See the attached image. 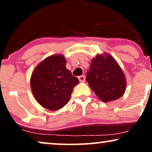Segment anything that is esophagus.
<instances>
[{"mask_svg":"<svg viewBox=\"0 0 152 152\" xmlns=\"http://www.w3.org/2000/svg\"><path fill=\"white\" fill-rule=\"evenodd\" d=\"M79 80H80V82H84L85 81V76L84 75H81L78 77Z\"/></svg>","mask_w":152,"mask_h":152,"instance_id":"esophagus-1","label":"esophagus"}]
</instances>
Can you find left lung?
Returning a JSON list of instances; mask_svg holds the SVG:
<instances>
[{"instance_id":"left-lung-1","label":"left lung","mask_w":152,"mask_h":152,"mask_svg":"<svg viewBox=\"0 0 152 152\" xmlns=\"http://www.w3.org/2000/svg\"><path fill=\"white\" fill-rule=\"evenodd\" d=\"M86 82L102 101L115 100L123 95L126 88L124 73L111 55H97L86 73Z\"/></svg>"}]
</instances>
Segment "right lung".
Listing matches in <instances>:
<instances>
[{
	"mask_svg": "<svg viewBox=\"0 0 152 152\" xmlns=\"http://www.w3.org/2000/svg\"><path fill=\"white\" fill-rule=\"evenodd\" d=\"M65 57L53 55L37 66L32 74L31 88L37 102L43 107L55 111L69 100L79 80L66 67Z\"/></svg>",
	"mask_w": 152,
	"mask_h": 152,
	"instance_id": "1",
	"label": "right lung"
}]
</instances>
